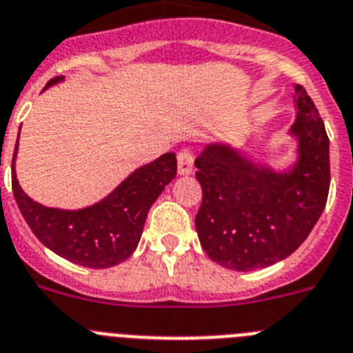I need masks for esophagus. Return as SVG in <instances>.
Masks as SVG:
<instances>
[{
	"instance_id": "1",
	"label": "esophagus",
	"mask_w": 353,
	"mask_h": 353,
	"mask_svg": "<svg viewBox=\"0 0 353 353\" xmlns=\"http://www.w3.org/2000/svg\"><path fill=\"white\" fill-rule=\"evenodd\" d=\"M194 170V154L188 149L177 152V172L181 176H188Z\"/></svg>"
}]
</instances>
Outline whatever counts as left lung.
I'll list each match as a JSON object with an SVG mask.
<instances>
[{
  "label": "left lung",
  "mask_w": 353,
  "mask_h": 353,
  "mask_svg": "<svg viewBox=\"0 0 353 353\" xmlns=\"http://www.w3.org/2000/svg\"><path fill=\"white\" fill-rule=\"evenodd\" d=\"M299 140L293 168L277 172L225 143H210L195 159L202 204L195 229L214 263L236 272L265 268L295 252L327 204L329 137L304 87L295 85Z\"/></svg>",
  "instance_id": "obj_1"
}]
</instances>
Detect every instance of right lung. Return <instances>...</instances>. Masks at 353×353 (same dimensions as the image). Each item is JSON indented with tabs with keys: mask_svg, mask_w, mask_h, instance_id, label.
<instances>
[{
	"mask_svg": "<svg viewBox=\"0 0 353 353\" xmlns=\"http://www.w3.org/2000/svg\"><path fill=\"white\" fill-rule=\"evenodd\" d=\"M62 79V76L49 79L46 88ZM17 143L12 158V192L21 214L49 250L87 268H110L134 252L149 208L177 172L176 154L167 152L137 168L94 206L76 211L57 210L30 199L19 186L14 168Z\"/></svg>",
	"mask_w": 353,
	"mask_h": 353,
	"instance_id": "right-lung-1",
	"label": "right lung"
}]
</instances>
